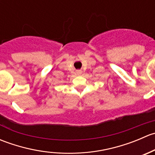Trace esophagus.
Wrapping results in <instances>:
<instances>
[{"instance_id": "esophagus-1", "label": "esophagus", "mask_w": 155, "mask_h": 155, "mask_svg": "<svg viewBox=\"0 0 155 155\" xmlns=\"http://www.w3.org/2000/svg\"><path fill=\"white\" fill-rule=\"evenodd\" d=\"M82 70H76V73H77L78 75H81V74H82Z\"/></svg>"}]
</instances>
